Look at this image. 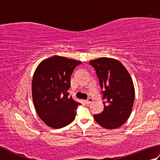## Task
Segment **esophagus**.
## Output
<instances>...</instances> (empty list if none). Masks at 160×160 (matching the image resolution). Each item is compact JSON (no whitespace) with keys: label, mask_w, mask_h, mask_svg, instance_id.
<instances>
[{"label":"esophagus","mask_w":160,"mask_h":160,"mask_svg":"<svg viewBox=\"0 0 160 160\" xmlns=\"http://www.w3.org/2000/svg\"><path fill=\"white\" fill-rule=\"evenodd\" d=\"M85 102H86V103H87V104H91V103L93 102V100L92 99V98H89V99L87 100Z\"/></svg>","instance_id":"esophagus-1"}]
</instances>
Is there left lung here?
I'll return each mask as SVG.
<instances>
[{"instance_id":"8db88e82","label":"left lung","mask_w":160,"mask_h":160,"mask_svg":"<svg viewBox=\"0 0 160 160\" xmlns=\"http://www.w3.org/2000/svg\"><path fill=\"white\" fill-rule=\"evenodd\" d=\"M96 71L104 100V110L93 115L98 124L107 129L121 127L128 119L135 99L130 74L120 61L108 58L90 60Z\"/></svg>"}]
</instances>
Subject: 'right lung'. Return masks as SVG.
I'll list each match as a JSON object with an SVG mask.
<instances>
[{
	"label": "right lung",
	"mask_w": 160,
	"mask_h": 160,
	"mask_svg": "<svg viewBox=\"0 0 160 160\" xmlns=\"http://www.w3.org/2000/svg\"><path fill=\"white\" fill-rule=\"evenodd\" d=\"M82 62L54 56L40 62L33 73L32 93L40 118L49 127L60 128L71 123L81 104L69 96L71 76Z\"/></svg>",
	"instance_id": "obj_1"
}]
</instances>
